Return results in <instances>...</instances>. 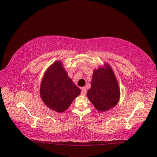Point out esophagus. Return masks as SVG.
<instances>
[{"label": "esophagus", "mask_w": 157, "mask_h": 157, "mask_svg": "<svg viewBox=\"0 0 157 157\" xmlns=\"http://www.w3.org/2000/svg\"><path fill=\"white\" fill-rule=\"evenodd\" d=\"M81 94L82 95H85L86 94V88L85 87H82V91H81Z\"/></svg>", "instance_id": "obj_1"}]
</instances>
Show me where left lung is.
<instances>
[{"label": "left lung", "instance_id": "obj_1", "mask_svg": "<svg viewBox=\"0 0 157 157\" xmlns=\"http://www.w3.org/2000/svg\"><path fill=\"white\" fill-rule=\"evenodd\" d=\"M87 97L97 110L105 112L115 107L120 98V88L115 73L109 64L93 70L91 87Z\"/></svg>", "mask_w": 157, "mask_h": 157}]
</instances>
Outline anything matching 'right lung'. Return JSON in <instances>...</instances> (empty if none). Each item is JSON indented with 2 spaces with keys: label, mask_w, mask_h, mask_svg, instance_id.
Returning <instances> with one entry per match:
<instances>
[{
  "label": "right lung",
  "mask_w": 157,
  "mask_h": 157,
  "mask_svg": "<svg viewBox=\"0 0 157 157\" xmlns=\"http://www.w3.org/2000/svg\"><path fill=\"white\" fill-rule=\"evenodd\" d=\"M80 92L68 76L60 60L53 62L46 70L40 88V95L44 104L58 113L66 110Z\"/></svg>",
  "instance_id": "1"
}]
</instances>
